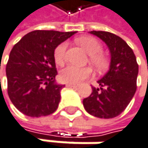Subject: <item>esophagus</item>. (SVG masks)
I'll list each match as a JSON object with an SVG mask.
<instances>
[{
    "mask_svg": "<svg viewBox=\"0 0 148 148\" xmlns=\"http://www.w3.org/2000/svg\"><path fill=\"white\" fill-rule=\"evenodd\" d=\"M66 86H68V87H77L78 84H72V83H68V84H66Z\"/></svg>",
    "mask_w": 148,
    "mask_h": 148,
    "instance_id": "obj_1",
    "label": "esophagus"
}]
</instances>
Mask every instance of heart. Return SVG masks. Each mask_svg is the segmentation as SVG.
<instances>
[{
	"label": "heart",
	"mask_w": 148,
	"mask_h": 148,
	"mask_svg": "<svg viewBox=\"0 0 148 148\" xmlns=\"http://www.w3.org/2000/svg\"><path fill=\"white\" fill-rule=\"evenodd\" d=\"M77 42L89 53V60L97 69H103L107 64V59L102 53V44L91 36H82L77 39ZM67 44L62 42L55 47L53 51V58L58 65H62L64 62L65 51ZM92 70L88 66L78 67L75 65H68L60 73V79L64 83L77 84L84 79L91 75Z\"/></svg>",
	"instance_id": "heart-1"
}]
</instances>
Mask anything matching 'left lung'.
I'll return each instance as SVG.
<instances>
[{
	"instance_id": "left-lung-1",
	"label": "left lung",
	"mask_w": 148,
	"mask_h": 148,
	"mask_svg": "<svg viewBox=\"0 0 148 148\" xmlns=\"http://www.w3.org/2000/svg\"><path fill=\"white\" fill-rule=\"evenodd\" d=\"M104 41L111 53L108 73L98 81L100 88L83 100L84 109L99 118H114L128 106L136 91L138 64L131 47L122 38L108 32L92 31Z\"/></svg>"
}]
</instances>
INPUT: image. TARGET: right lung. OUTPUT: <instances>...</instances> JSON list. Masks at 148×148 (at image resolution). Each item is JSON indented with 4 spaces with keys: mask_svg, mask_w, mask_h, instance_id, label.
<instances>
[{
    "mask_svg": "<svg viewBox=\"0 0 148 148\" xmlns=\"http://www.w3.org/2000/svg\"><path fill=\"white\" fill-rule=\"evenodd\" d=\"M75 34L35 30L13 46L6 64L7 91L20 112L40 117L56 111L64 85L55 83L58 73L53 51Z\"/></svg>",
    "mask_w": 148,
    "mask_h": 148,
    "instance_id": "1",
    "label": "right lung"
}]
</instances>
